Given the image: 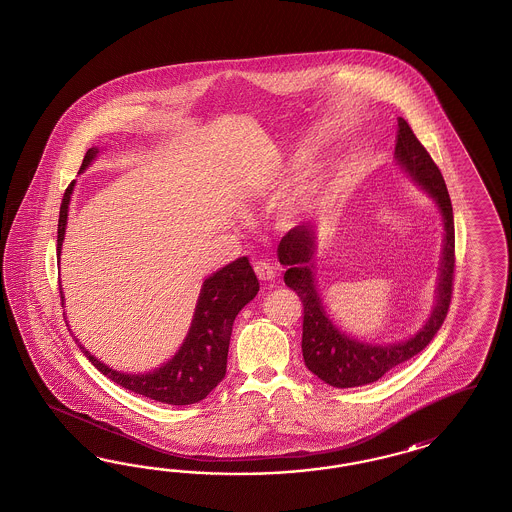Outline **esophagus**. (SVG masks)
Masks as SVG:
<instances>
[{"mask_svg":"<svg viewBox=\"0 0 512 512\" xmlns=\"http://www.w3.org/2000/svg\"><path fill=\"white\" fill-rule=\"evenodd\" d=\"M253 270H255L257 278L261 279V281H272V279L276 278L274 266L270 263H266V261H255V263H253Z\"/></svg>","mask_w":512,"mask_h":512,"instance_id":"obj_1","label":"esophagus"}]
</instances>
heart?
Masks as SVG:
<instances>
[{
  "mask_svg": "<svg viewBox=\"0 0 512 512\" xmlns=\"http://www.w3.org/2000/svg\"><path fill=\"white\" fill-rule=\"evenodd\" d=\"M317 193V187L311 186V184H298L295 187V191L291 193L289 201L285 204V214L287 217H295L313 201Z\"/></svg>",
  "mask_w": 512,
  "mask_h": 512,
  "instance_id": "1",
  "label": "heart"
}]
</instances>
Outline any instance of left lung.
Wrapping results in <instances>:
<instances>
[{
  "label": "left lung",
  "instance_id": "left-lung-1",
  "mask_svg": "<svg viewBox=\"0 0 512 512\" xmlns=\"http://www.w3.org/2000/svg\"><path fill=\"white\" fill-rule=\"evenodd\" d=\"M396 161L409 172V176L437 202L443 223V259L439 268L437 302L426 325L402 343L370 345L341 334L328 319L321 304V296L315 287L313 276V251L315 229L310 223H302L281 238L278 246L279 263L287 266L285 285L295 291L302 308V355L306 368L315 373L326 385L336 388L362 387L381 379L392 368L419 355L434 340L437 330L449 313L452 285H454V216L449 191L441 171L437 169L428 150L420 144L409 124L398 118V137L394 148Z\"/></svg>",
  "mask_w": 512,
  "mask_h": 512
}]
</instances>
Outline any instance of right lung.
I'll return each instance as SVG.
<instances>
[{
	"label": "right lung",
	"mask_w": 512,
	"mask_h": 512,
	"mask_svg": "<svg viewBox=\"0 0 512 512\" xmlns=\"http://www.w3.org/2000/svg\"><path fill=\"white\" fill-rule=\"evenodd\" d=\"M97 152V148H90L86 152L80 172L88 169ZM73 187L75 182L67 186L60 206L58 257L62 253L63 234ZM257 291L259 279L255 276L248 257H240L212 274L202 283L201 296L182 347L165 366L154 372L142 375L116 372L90 355V351H86L82 345L78 347L99 372L125 390L169 405L201 402L223 381L227 372V353L234 319L238 311L255 298Z\"/></svg>",
	"instance_id": "add662e5"
}]
</instances>
